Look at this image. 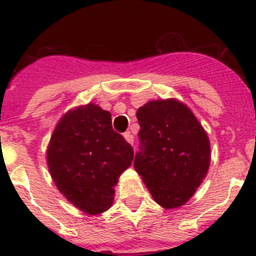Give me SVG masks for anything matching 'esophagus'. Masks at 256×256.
Returning <instances> with one entry per match:
<instances>
[{"label": "esophagus", "instance_id": "34e87169", "mask_svg": "<svg viewBox=\"0 0 256 256\" xmlns=\"http://www.w3.org/2000/svg\"><path fill=\"white\" fill-rule=\"evenodd\" d=\"M124 138H126V141L128 142V144H132V146H133V141H134V140H133V136L130 134V132L124 133Z\"/></svg>", "mask_w": 256, "mask_h": 256}]
</instances>
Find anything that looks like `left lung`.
I'll use <instances>...</instances> for the list:
<instances>
[{
  "mask_svg": "<svg viewBox=\"0 0 256 256\" xmlns=\"http://www.w3.org/2000/svg\"><path fill=\"white\" fill-rule=\"evenodd\" d=\"M141 152L134 169L156 204L177 209L206 177L210 141L191 108L177 98L152 100L137 110Z\"/></svg>",
  "mask_w": 256,
  "mask_h": 256,
  "instance_id": "8db88e82",
  "label": "left lung"
}]
</instances>
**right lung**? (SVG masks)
Instances as JSON below:
<instances>
[{"instance_id":"right-lung-1","label":"right lung","mask_w":256,"mask_h":256,"mask_svg":"<svg viewBox=\"0 0 256 256\" xmlns=\"http://www.w3.org/2000/svg\"><path fill=\"white\" fill-rule=\"evenodd\" d=\"M52 180L70 204L98 216L114 202L133 148L112 126V114L94 102L70 108L56 124L46 152Z\"/></svg>"}]
</instances>
